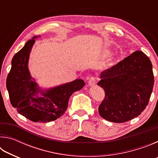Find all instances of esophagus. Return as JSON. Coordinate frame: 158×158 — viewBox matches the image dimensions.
I'll return each mask as SVG.
<instances>
[{
	"mask_svg": "<svg viewBox=\"0 0 158 158\" xmlns=\"http://www.w3.org/2000/svg\"><path fill=\"white\" fill-rule=\"evenodd\" d=\"M96 84V78L94 77H90L89 81V85L90 86H92V85H94Z\"/></svg>",
	"mask_w": 158,
	"mask_h": 158,
	"instance_id": "esophagus-1",
	"label": "esophagus"
}]
</instances>
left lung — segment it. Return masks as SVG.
<instances>
[{"label":"left lung","mask_w":158,"mask_h":158,"mask_svg":"<svg viewBox=\"0 0 158 158\" xmlns=\"http://www.w3.org/2000/svg\"><path fill=\"white\" fill-rule=\"evenodd\" d=\"M100 79L98 85L105 90V97L98 111L106 121H130L148 105L154 85L153 65L141 51L102 72Z\"/></svg>","instance_id":"1"}]
</instances>
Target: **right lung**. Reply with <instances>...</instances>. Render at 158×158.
Segmentation results:
<instances>
[{"instance_id":"obj_1","label":"right lung","mask_w":158,"mask_h":158,"mask_svg":"<svg viewBox=\"0 0 158 158\" xmlns=\"http://www.w3.org/2000/svg\"><path fill=\"white\" fill-rule=\"evenodd\" d=\"M38 37H32L14 56L6 86L10 102L19 114L33 122L46 123L55 121L65 113L70 96L81 90L85 82L78 79L50 89H41L28 69L30 53Z\"/></svg>"}]
</instances>
